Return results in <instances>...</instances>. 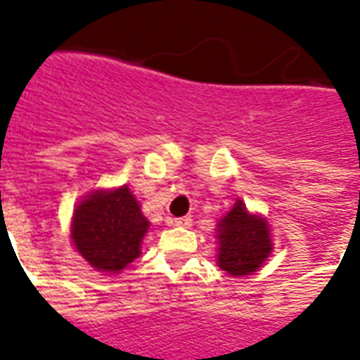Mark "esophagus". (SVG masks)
<instances>
[{
  "mask_svg": "<svg viewBox=\"0 0 360 360\" xmlns=\"http://www.w3.org/2000/svg\"><path fill=\"white\" fill-rule=\"evenodd\" d=\"M173 224H175V226H183V229H189L191 224H193V219H191V217H181V219H175Z\"/></svg>",
  "mask_w": 360,
  "mask_h": 360,
  "instance_id": "esophagus-1",
  "label": "esophagus"
}]
</instances>
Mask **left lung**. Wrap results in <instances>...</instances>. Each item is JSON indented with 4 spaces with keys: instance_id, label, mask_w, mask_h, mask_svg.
I'll list each match as a JSON object with an SVG mask.
<instances>
[{
    "instance_id": "left-lung-1",
    "label": "left lung",
    "mask_w": 360,
    "mask_h": 360,
    "mask_svg": "<svg viewBox=\"0 0 360 360\" xmlns=\"http://www.w3.org/2000/svg\"><path fill=\"white\" fill-rule=\"evenodd\" d=\"M272 252L268 224L260 217L248 214L238 200L219 222V266L231 276L256 272Z\"/></svg>"
}]
</instances>
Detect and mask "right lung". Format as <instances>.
Returning a JSON list of instances; mask_svg holds the SVG:
<instances>
[{"instance_id":"1","label":"right lung","mask_w":360,"mask_h":360,"mask_svg":"<svg viewBox=\"0 0 360 360\" xmlns=\"http://www.w3.org/2000/svg\"><path fill=\"white\" fill-rule=\"evenodd\" d=\"M148 226V219L128 187L96 191L75 211L72 240L96 270L120 272L139 256Z\"/></svg>"}]
</instances>
